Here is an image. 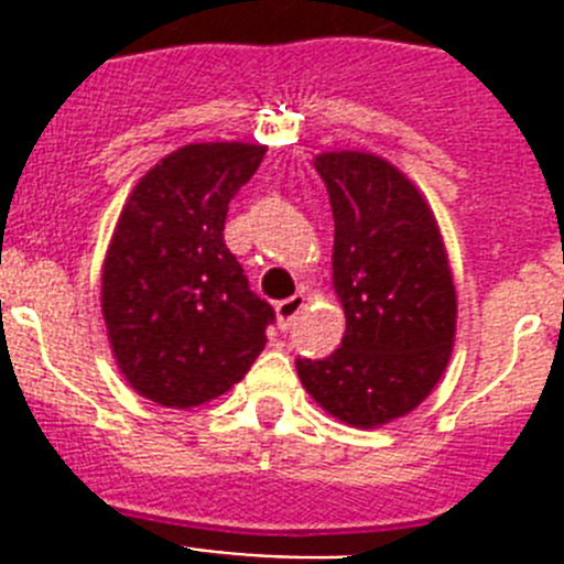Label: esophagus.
Masks as SVG:
<instances>
[{
  "instance_id": "1",
  "label": "esophagus",
  "mask_w": 564,
  "mask_h": 564,
  "mask_svg": "<svg viewBox=\"0 0 564 564\" xmlns=\"http://www.w3.org/2000/svg\"><path fill=\"white\" fill-rule=\"evenodd\" d=\"M302 307H305V296H302V293H296V296L285 299V302H276V307H273V311H276L279 330H288V327H291L293 322H296L299 313H302Z\"/></svg>"
}]
</instances>
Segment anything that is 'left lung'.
Returning a JSON list of instances; mask_svg holds the SVG:
<instances>
[{
	"label": "left lung",
	"instance_id": "8db88e82",
	"mask_svg": "<svg viewBox=\"0 0 564 564\" xmlns=\"http://www.w3.org/2000/svg\"><path fill=\"white\" fill-rule=\"evenodd\" d=\"M330 194L341 347L299 358L307 395L341 423L376 430L426 401L452 358L457 291L449 253L415 183L372 152L313 158Z\"/></svg>",
	"mask_w": 564,
	"mask_h": 564
}]
</instances>
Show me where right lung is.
Returning <instances> with one entry per match:
<instances>
[{
    "label": "right lung",
    "mask_w": 564,
    "mask_h": 564,
    "mask_svg": "<svg viewBox=\"0 0 564 564\" xmlns=\"http://www.w3.org/2000/svg\"><path fill=\"white\" fill-rule=\"evenodd\" d=\"M262 143H188L134 183L101 268L115 364L138 395L192 410L226 395L265 347L273 307L226 248L228 203Z\"/></svg>",
    "instance_id": "add662e5"
}]
</instances>
